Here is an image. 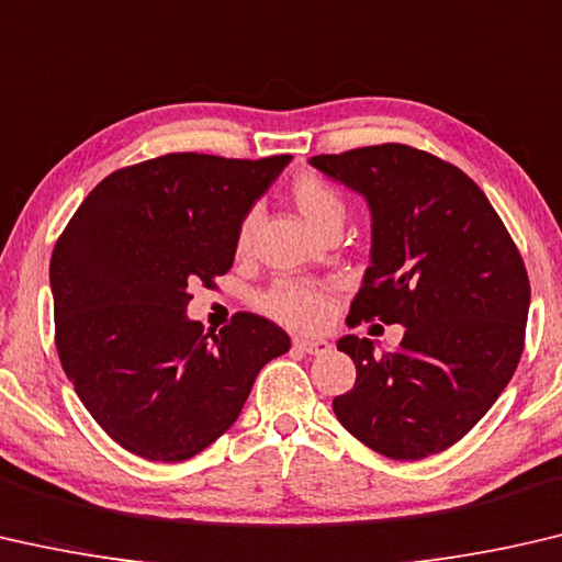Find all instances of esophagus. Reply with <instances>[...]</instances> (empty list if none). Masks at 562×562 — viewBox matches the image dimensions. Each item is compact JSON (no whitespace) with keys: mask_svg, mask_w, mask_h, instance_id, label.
Returning <instances> with one entry per match:
<instances>
[{"mask_svg":"<svg viewBox=\"0 0 562 562\" xmlns=\"http://www.w3.org/2000/svg\"><path fill=\"white\" fill-rule=\"evenodd\" d=\"M293 346H296L299 351L308 353V356H324V353L330 351V344L321 341V338H296Z\"/></svg>","mask_w":562,"mask_h":562,"instance_id":"1","label":"esophagus"}]
</instances>
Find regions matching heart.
<instances>
[{
    "instance_id": "obj_1",
    "label": "heart",
    "mask_w": 562,
    "mask_h": 562,
    "mask_svg": "<svg viewBox=\"0 0 562 562\" xmlns=\"http://www.w3.org/2000/svg\"><path fill=\"white\" fill-rule=\"evenodd\" d=\"M291 204L296 206L303 221L314 228L316 234L326 232L328 226L344 224L346 201L334 183L318 173H299L289 187ZM256 214H246L236 228V251L246 254L251 248ZM261 306L269 316L281 324L299 330H318L328 324L334 306L324 289L311 286L299 281H276L273 286L261 296Z\"/></svg>"
}]
</instances>
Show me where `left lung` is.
<instances>
[{
	"instance_id": "8db88e82",
	"label": "left lung",
	"mask_w": 562,
	"mask_h": 562,
	"mask_svg": "<svg viewBox=\"0 0 562 562\" xmlns=\"http://www.w3.org/2000/svg\"><path fill=\"white\" fill-rule=\"evenodd\" d=\"M311 167L366 196L371 266L346 324L406 326L395 351L344 336L353 389L334 413L348 434L393 461L458 443L498 401L526 346L530 281L481 187L408 144L318 154Z\"/></svg>"
}]
</instances>
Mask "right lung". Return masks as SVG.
Returning <instances> with one entry per match:
<instances>
[{
  "instance_id": "obj_1",
  "label": "right lung",
  "mask_w": 562,
  "mask_h": 562,
  "mask_svg": "<svg viewBox=\"0 0 562 562\" xmlns=\"http://www.w3.org/2000/svg\"><path fill=\"white\" fill-rule=\"evenodd\" d=\"M289 154L266 159L181 151L97 183L52 251L54 341L64 373L106 436L159 463L226 434L286 330L256 314L204 330L189 286L234 266L236 228Z\"/></svg>"
}]
</instances>
